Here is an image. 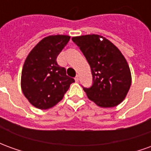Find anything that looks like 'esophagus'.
<instances>
[{
	"mask_svg": "<svg viewBox=\"0 0 151 151\" xmlns=\"http://www.w3.org/2000/svg\"><path fill=\"white\" fill-rule=\"evenodd\" d=\"M75 82H78V80H79V75H76L75 77Z\"/></svg>",
	"mask_w": 151,
	"mask_h": 151,
	"instance_id": "34e87169",
	"label": "esophagus"
}]
</instances>
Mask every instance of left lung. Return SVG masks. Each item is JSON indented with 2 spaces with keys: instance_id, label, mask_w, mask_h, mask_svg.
I'll return each mask as SVG.
<instances>
[{
  "instance_id": "left-lung-1",
  "label": "left lung",
  "mask_w": 151,
  "mask_h": 151,
  "mask_svg": "<svg viewBox=\"0 0 151 151\" xmlns=\"http://www.w3.org/2000/svg\"><path fill=\"white\" fill-rule=\"evenodd\" d=\"M72 40L91 66L93 85L83 88L89 99L101 108L120 104L132 82L129 66L123 54L110 40L99 35L75 36Z\"/></svg>"
}]
</instances>
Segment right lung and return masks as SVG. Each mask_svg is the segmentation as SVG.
<instances>
[{
    "label": "right lung",
    "mask_w": 151,
    "mask_h": 151,
    "mask_svg": "<svg viewBox=\"0 0 151 151\" xmlns=\"http://www.w3.org/2000/svg\"><path fill=\"white\" fill-rule=\"evenodd\" d=\"M70 36L49 35L41 40L26 58L21 76V88L25 97L35 108L45 110L54 107L74 82L58 65L56 57Z\"/></svg>",
    "instance_id": "1"
}]
</instances>
